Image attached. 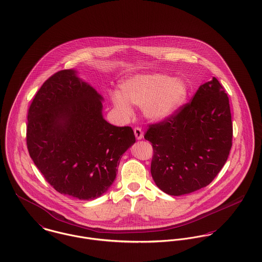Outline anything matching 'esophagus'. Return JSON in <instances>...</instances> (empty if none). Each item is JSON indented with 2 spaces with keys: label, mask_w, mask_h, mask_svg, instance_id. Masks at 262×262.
Wrapping results in <instances>:
<instances>
[{
  "label": "esophagus",
  "mask_w": 262,
  "mask_h": 262,
  "mask_svg": "<svg viewBox=\"0 0 262 262\" xmlns=\"http://www.w3.org/2000/svg\"><path fill=\"white\" fill-rule=\"evenodd\" d=\"M134 134H135L136 139H138V140H140V139L143 138V132H142V130H141L140 127H135V128H134Z\"/></svg>",
  "instance_id": "obj_1"
}]
</instances>
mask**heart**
<instances>
[{"label": "heart", "mask_w": 262, "mask_h": 262, "mask_svg": "<svg viewBox=\"0 0 262 262\" xmlns=\"http://www.w3.org/2000/svg\"><path fill=\"white\" fill-rule=\"evenodd\" d=\"M122 95L114 94L115 107L125 116L131 115L128 104L144 106L147 118L159 121L177 112L187 101L188 86L181 78L164 74L136 75L121 84Z\"/></svg>", "instance_id": "b5f03b06"}]
</instances>
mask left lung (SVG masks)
I'll list each match as a JSON object with an SVG mask.
<instances>
[{"instance_id":"1","label":"left lung","mask_w":262,"mask_h":262,"mask_svg":"<svg viewBox=\"0 0 262 262\" xmlns=\"http://www.w3.org/2000/svg\"><path fill=\"white\" fill-rule=\"evenodd\" d=\"M232 137L229 98L213 77L174 114L148 125L144 138L153 148V181L170 195L207 187L224 166Z\"/></svg>"}]
</instances>
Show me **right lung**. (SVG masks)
Returning a JSON list of instances; mask_svg holds the SVG:
<instances>
[{
	"mask_svg": "<svg viewBox=\"0 0 262 262\" xmlns=\"http://www.w3.org/2000/svg\"><path fill=\"white\" fill-rule=\"evenodd\" d=\"M103 98L63 70L47 78L28 109L29 155L56 191L94 200L112 186L122 154L136 140L131 127L102 115Z\"/></svg>",
	"mask_w": 262,
	"mask_h": 262,
	"instance_id": "right-lung-1",
	"label": "right lung"
}]
</instances>
